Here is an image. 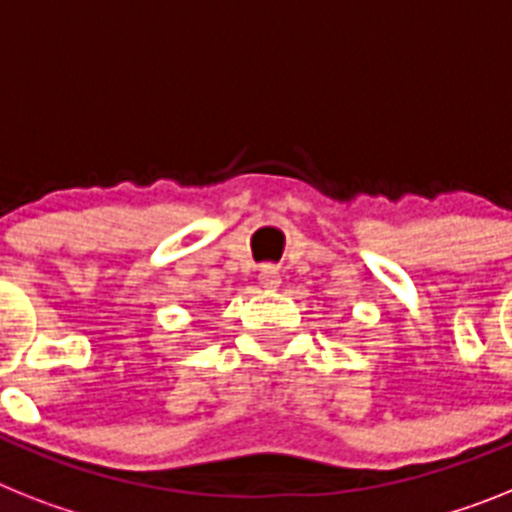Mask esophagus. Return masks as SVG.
<instances>
[{
  "mask_svg": "<svg viewBox=\"0 0 512 512\" xmlns=\"http://www.w3.org/2000/svg\"><path fill=\"white\" fill-rule=\"evenodd\" d=\"M259 282L264 287H269V290H274V287H280V282H282L280 269H277V266H272V264H264L259 269Z\"/></svg>",
  "mask_w": 512,
  "mask_h": 512,
  "instance_id": "obj_1",
  "label": "esophagus"
}]
</instances>
